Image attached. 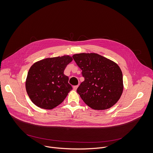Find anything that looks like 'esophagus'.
<instances>
[{
  "mask_svg": "<svg viewBox=\"0 0 153 153\" xmlns=\"http://www.w3.org/2000/svg\"><path fill=\"white\" fill-rule=\"evenodd\" d=\"M78 87V85H75V86H74V87H73V89H74V90H75V91H76V89H77V88Z\"/></svg>",
  "mask_w": 153,
  "mask_h": 153,
  "instance_id": "34e87169",
  "label": "esophagus"
}]
</instances>
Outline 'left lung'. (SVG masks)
Returning a JSON list of instances; mask_svg holds the SVG:
<instances>
[{
    "label": "left lung",
    "mask_w": 153,
    "mask_h": 153,
    "mask_svg": "<svg viewBox=\"0 0 153 153\" xmlns=\"http://www.w3.org/2000/svg\"><path fill=\"white\" fill-rule=\"evenodd\" d=\"M72 56L85 78L76 91L84 102L95 110L108 109L114 105L124 88L120 66L95 53H76Z\"/></svg>",
    "instance_id": "8db88e82"
}]
</instances>
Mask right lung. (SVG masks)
Segmentation results:
<instances>
[{
	"label": "right lung",
	"instance_id": "add662e5",
	"mask_svg": "<svg viewBox=\"0 0 153 153\" xmlns=\"http://www.w3.org/2000/svg\"><path fill=\"white\" fill-rule=\"evenodd\" d=\"M72 57L48 58L30 66L26 79V90L32 102L41 108L52 109L61 104L72 89L64 74Z\"/></svg>",
	"mask_w": 153,
	"mask_h": 153
}]
</instances>
